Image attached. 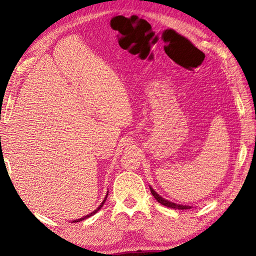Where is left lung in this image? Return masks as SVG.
Returning a JSON list of instances; mask_svg holds the SVG:
<instances>
[{
	"instance_id": "1",
	"label": "left lung",
	"mask_w": 256,
	"mask_h": 256,
	"mask_svg": "<svg viewBox=\"0 0 256 256\" xmlns=\"http://www.w3.org/2000/svg\"><path fill=\"white\" fill-rule=\"evenodd\" d=\"M150 190L151 193H152L154 198L157 200L160 204H162L164 206H168V208H172V209H178V210H186V209H190V206H183V204H177V203H174V202H170L168 200H164V198L162 196H160L159 194L156 192V190L151 188L150 186Z\"/></svg>"
}]
</instances>
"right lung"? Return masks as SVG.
I'll return each instance as SVG.
<instances>
[{
	"mask_svg": "<svg viewBox=\"0 0 256 256\" xmlns=\"http://www.w3.org/2000/svg\"><path fill=\"white\" fill-rule=\"evenodd\" d=\"M107 196H108V193L106 194V196H105V198H104V201L102 202V204L99 206L96 210H94L92 214H86V216H82V218H80V219H76V220H74V222H82V220H84V219H86V218H89V216H94V214H97V212L102 209V206H104V203H105V201H106V198H107Z\"/></svg>",
	"mask_w": 256,
	"mask_h": 256,
	"instance_id": "obj_1",
	"label": "right lung"
}]
</instances>
